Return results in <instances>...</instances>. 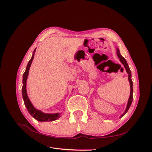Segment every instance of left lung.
Wrapping results in <instances>:
<instances>
[{"instance_id":"obj_1","label":"left lung","mask_w":152,"mask_h":152,"mask_svg":"<svg viewBox=\"0 0 152 152\" xmlns=\"http://www.w3.org/2000/svg\"><path fill=\"white\" fill-rule=\"evenodd\" d=\"M117 56L120 59L121 62L122 63V65L124 66L126 68V70L127 72V73H128V79H129V84H130V87H131V91H130V96L129 98L128 99V102H127V107L126 108L125 112L123 113V114H122V115L121 116V118H122L123 116H124L126 115V113L127 112L129 108H130L132 102V99H133V96H132V94H133V84H132V81L131 79V72L130 70V68L128 66V64L126 61V60L125 59L122 55L120 53V51H119V49L118 48H117Z\"/></svg>"}]
</instances>
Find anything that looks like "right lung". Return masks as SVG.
Listing matches in <instances>:
<instances>
[{"label": "right lung", "mask_w": 152, "mask_h": 152, "mask_svg": "<svg viewBox=\"0 0 152 152\" xmlns=\"http://www.w3.org/2000/svg\"><path fill=\"white\" fill-rule=\"evenodd\" d=\"M36 48L35 49L34 51L32 54V56L30 59V60L28 61V65L26 66V70L23 75V87H22V96L23 98L24 103L26 106V108L28 110V112L37 121L39 122H49V121H54L57 120L58 118L61 117V113H45L42 112L40 110L36 109L34 105L31 103L30 99L28 98V96L27 95L26 92V80L28 76L29 70L31 66V64L32 61H33L35 52Z\"/></svg>", "instance_id": "right-lung-1"}]
</instances>
